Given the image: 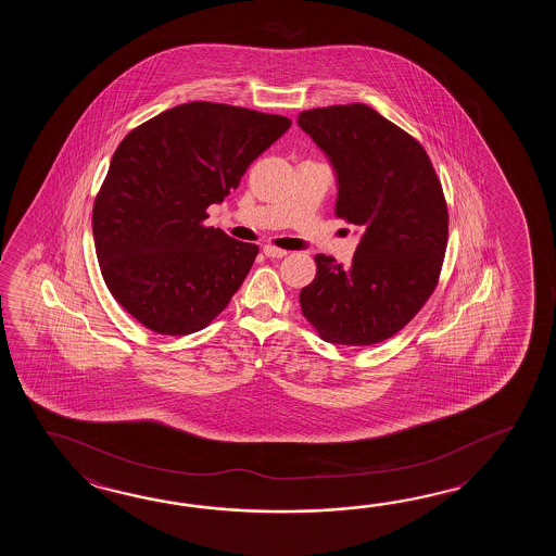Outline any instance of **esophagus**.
Segmentation results:
<instances>
[{
  "instance_id": "1",
  "label": "esophagus",
  "mask_w": 556,
  "mask_h": 556,
  "mask_svg": "<svg viewBox=\"0 0 556 556\" xmlns=\"http://www.w3.org/2000/svg\"><path fill=\"white\" fill-rule=\"evenodd\" d=\"M264 254L268 256V258H283L288 252L282 249H278V247H273V244H264Z\"/></svg>"
}]
</instances>
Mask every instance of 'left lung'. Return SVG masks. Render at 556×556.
<instances>
[{
  "mask_svg": "<svg viewBox=\"0 0 556 556\" xmlns=\"http://www.w3.org/2000/svg\"><path fill=\"white\" fill-rule=\"evenodd\" d=\"M298 125L338 175L336 216L362 228L348 268L316 256L300 306L321 340L371 345L395 336L439 282L450 213L421 142L364 103L302 111Z\"/></svg>",
  "mask_w": 556,
  "mask_h": 556,
  "instance_id": "1",
  "label": "left lung"
}]
</instances>
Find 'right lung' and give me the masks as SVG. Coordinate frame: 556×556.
<instances>
[{"label":"right lung","instance_id":"right-lung-1","mask_svg":"<svg viewBox=\"0 0 556 556\" xmlns=\"http://www.w3.org/2000/svg\"><path fill=\"white\" fill-rule=\"evenodd\" d=\"M292 121L192 101L130 130L94 197L93 238L109 292L144 328L187 336L237 294L256 244L204 226L250 163Z\"/></svg>","mask_w":556,"mask_h":556}]
</instances>
